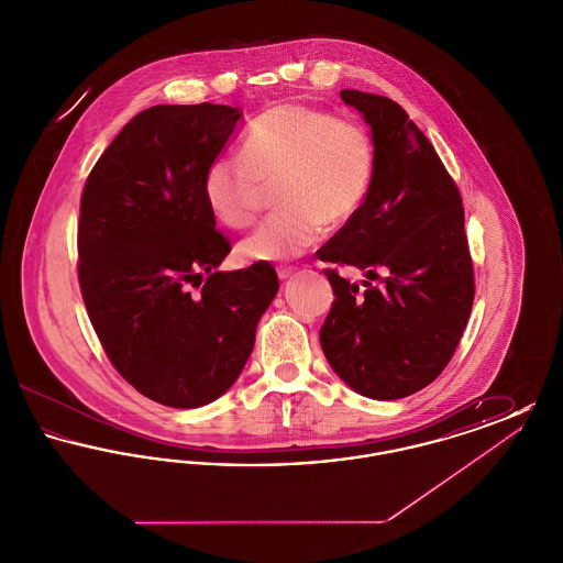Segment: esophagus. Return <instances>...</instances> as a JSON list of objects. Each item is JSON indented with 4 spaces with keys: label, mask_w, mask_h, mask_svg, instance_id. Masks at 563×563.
<instances>
[{
    "label": "esophagus",
    "mask_w": 563,
    "mask_h": 563,
    "mask_svg": "<svg viewBox=\"0 0 563 563\" xmlns=\"http://www.w3.org/2000/svg\"><path fill=\"white\" fill-rule=\"evenodd\" d=\"M295 269L297 268H294V266H280L276 272H278V278H280V280H287V278L294 274Z\"/></svg>",
    "instance_id": "1"
}]
</instances>
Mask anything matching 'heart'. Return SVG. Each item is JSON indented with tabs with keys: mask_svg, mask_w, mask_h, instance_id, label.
<instances>
[{
	"mask_svg": "<svg viewBox=\"0 0 563 563\" xmlns=\"http://www.w3.org/2000/svg\"><path fill=\"white\" fill-rule=\"evenodd\" d=\"M377 152L369 129L327 109L278 103L249 124L241 156L214 158L202 194L214 217L234 230L249 228L276 189L280 213L241 242L253 262L301 255L321 236L358 213L372 191Z\"/></svg>",
	"mask_w": 563,
	"mask_h": 563,
	"instance_id": "1",
	"label": "heart"
}]
</instances>
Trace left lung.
I'll list each match as a JSON object with an SVG mask.
<instances>
[{"mask_svg":"<svg viewBox=\"0 0 563 563\" xmlns=\"http://www.w3.org/2000/svg\"><path fill=\"white\" fill-rule=\"evenodd\" d=\"M374 134L377 168L363 209L321 249L333 303L321 327L329 365L363 397L390 401L434 382L473 310L475 269L462 196L445 164L393 99L342 90ZM365 268L366 291L339 276Z\"/></svg>","mask_w":563,"mask_h":563,"instance_id":"left-lung-1","label":"left lung"}]
</instances>
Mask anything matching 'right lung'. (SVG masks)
<instances>
[{
    "instance_id": "right-lung-1",
    "label": "right lung",
    "mask_w": 563,
    "mask_h": 563,
    "mask_svg": "<svg viewBox=\"0 0 563 563\" xmlns=\"http://www.w3.org/2000/svg\"><path fill=\"white\" fill-rule=\"evenodd\" d=\"M241 115L213 103L143 109L81 191L88 319L115 372L168 407L207 405L236 382L278 291L266 262L217 272L232 244L214 230L202 177Z\"/></svg>"
}]
</instances>
